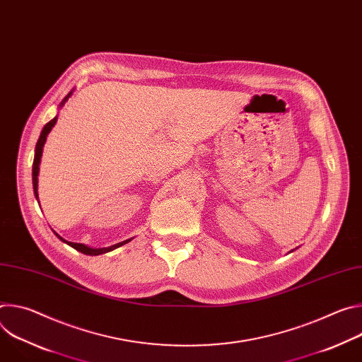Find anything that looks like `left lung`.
<instances>
[{
    "instance_id": "1",
    "label": "left lung",
    "mask_w": 362,
    "mask_h": 362,
    "mask_svg": "<svg viewBox=\"0 0 362 362\" xmlns=\"http://www.w3.org/2000/svg\"><path fill=\"white\" fill-rule=\"evenodd\" d=\"M291 252H293V250H291ZM291 252H289V253H291Z\"/></svg>"
}]
</instances>
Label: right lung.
<instances>
[{"mask_svg": "<svg viewBox=\"0 0 362 362\" xmlns=\"http://www.w3.org/2000/svg\"><path fill=\"white\" fill-rule=\"evenodd\" d=\"M73 91H74V88L63 98V101L60 103V109L66 105V101L71 97ZM56 123H57V116H56L53 120H49V122L42 127L41 134H40V137H38V141H37V144H35V154H34V162H33V189H34V194H35V199H37V200H38V173H40V163H41V156H42V147H44V144H45V140H47L48 133H49L51 130H53V127L56 126ZM53 232H54V230H53ZM54 233H56V232H54ZM56 236H57L62 242H64V243L70 245L71 247H74L76 250H78V252H81V253H84V255H90V256H97V255H103V253L112 252V250H115V249H117V247H120V246L129 243V242L133 239V238L126 239V240L119 242V243H116V245H112V246H109V247H91V246H87V245H84V243L69 242V240L63 239L59 233H56Z\"/></svg>", "mask_w": 362, "mask_h": 362, "instance_id": "right-lung-1", "label": "right lung"}]
</instances>
